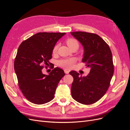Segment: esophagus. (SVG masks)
I'll list each match as a JSON object with an SVG mask.
<instances>
[{"label":"esophagus","instance_id":"obj_1","mask_svg":"<svg viewBox=\"0 0 130 130\" xmlns=\"http://www.w3.org/2000/svg\"><path fill=\"white\" fill-rule=\"evenodd\" d=\"M64 73H65L66 74H69V70H67V69H64Z\"/></svg>","mask_w":130,"mask_h":130}]
</instances>
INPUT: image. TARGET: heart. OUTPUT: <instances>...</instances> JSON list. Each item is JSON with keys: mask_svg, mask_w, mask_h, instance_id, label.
<instances>
[{"mask_svg": "<svg viewBox=\"0 0 130 130\" xmlns=\"http://www.w3.org/2000/svg\"><path fill=\"white\" fill-rule=\"evenodd\" d=\"M67 44L69 48L71 49L74 47H78V41L74 38H68L67 40L66 41ZM58 45H56L54 47L53 50V53L54 54L56 53L57 52V50L58 49ZM75 60L74 58H67V59H64V60H61L59 61L58 62V65L62 67L63 68H72L73 66L74 65Z\"/></svg>", "mask_w": 130, "mask_h": 130, "instance_id": "heart-1", "label": "heart"}]
</instances>
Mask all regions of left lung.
<instances>
[{"label":"left lung","instance_id":"8db88e82","mask_svg":"<svg viewBox=\"0 0 130 130\" xmlns=\"http://www.w3.org/2000/svg\"><path fill=\"white\" fill-rule=\"evenodd\" d=\"M70 34L83 46L82 62L90 68L86 76H80L76 71L70 72L74 78L72 96L79 103L92 104L105 95L109 86L114 73L112 52L99 35L82 31Z\"/></svg>","mask_w":130,"mask_h":130}]
</instances>
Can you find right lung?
Listing matches in <instances>:
<instances>
[{"instance_id": "obj_1", "label": "right lung", "mask_w": 130, "mask_h": 130, "mask_svg": "<svg viewBox=\"0 0 130 130\" xmlns=\"http://www.w3.org/2000/svg\"><path fill=\"white\" fill-rule=\"evenodd\" d=\"M65 34L38 32L19 46L14 60V71L22 93L31 103L41 105L54 99L57 85L65 75L64 72L56 67L48 75H45L42 73V65L48 64L54 47Z\"/></svg>"}]
</instances>
